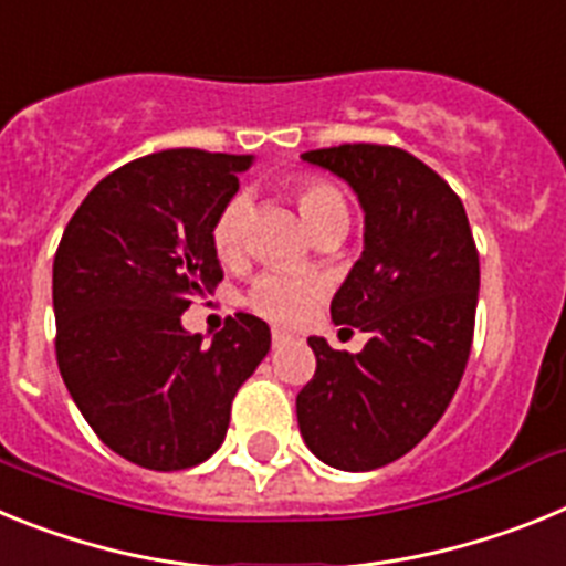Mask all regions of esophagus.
Here are the masks:
<instances>
[{
	"label": "esophagus",
	"mask_w": 566,
	"mask_h": 566,
	"mask_svg": "<svg viewBox=\"0 0 566 566\" xmlns=\"http://www.w3.org/2000/svg\"><path fill=\"white\" fill-rule=\"evenodd\" d=\"M289 339H292V334L283 332V328H274V332H272V343L274 345H283V343H289Z\"/></svg>",
	"instance_id": "1"
}]
</instances>
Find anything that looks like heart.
I'll list each match as a JSON object with an SVG mask.
<instances>
[{"instance_id": "1", "label": "heart", "mask_w": 566, "mask_h": 566, "mask_svg": "<svg viewBox=\"0 0 566 566\" xmlns=\"http://www.w3.org/2000/svg\"><path fill=\"white\" fill-rule=\"evenodd\" d=\"M294 201L312 234L323 229H343V232L348 229V203L334 184L323 178H300L294 184ZM247 214V201L232 198L214 218L212 247L221 260H234L243 252ZM319 297H323V280L312 274L266 272L249 289V306L272 323H297L312 312Z\"/></svg>"}]
</instances>
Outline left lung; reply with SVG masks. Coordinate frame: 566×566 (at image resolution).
I'll return each mask as SVG.
<instances>
[{"label": "left lung", "mask_w": 566, "mask_h": 566, "mask_svg": "<svg viewBox=\"0 0 566 566\" xmlns=\"http://www.w3.org/2000/svg\"><path fill=\"white\" fill-rule=\"evenodd\" d=\"M303 161L343 178L365 212L332 319L368 343L348 354L308 337L317 371L297 394V424L319 462L359 473L417 448L451 405L473 343L479 252L459 195L411 153L339 144Z\"/></svg>", "instance_id": "obj_1"}]
</instances>
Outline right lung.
I'll return each mask as SVG.
<instances>
[{"label": "right lung", "instance_id": "right-lung-1", "mask_svg": "<svg viewBox=\"0 0 566 566\" xmlns=\"http://www.w3.org/2000/svg\"><path fill=\"white\" fill-rule=\"evenodd\" d=\"M252 155L164 149L109 172L70 218L53 260L56 359L109 451L184 470L221 448L238 388L269 354L238 312L203 345L181 314L223 280L212 223Z\"/></svg>", "mask_w": 566, "mask_h": 566}]
</instances>
